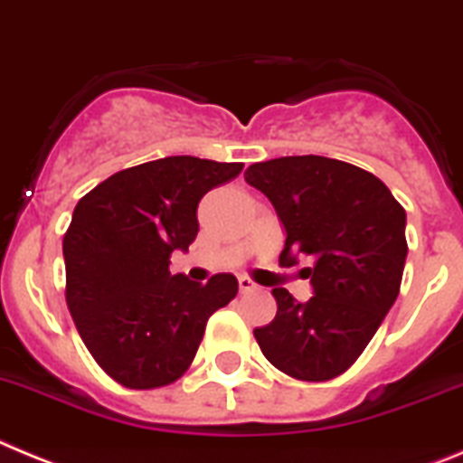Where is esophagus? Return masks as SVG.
<instances>
[{
	"instance_id": "34e87169",
	"label": "esophagus",
	"mask_w": 463,
	"mask_h": 463,
	"mask_svg": "<svg viewBox=\"0 0 463 463\" xmlns=\"http://www.w3.org/2000/svg\"><path fill=\"white\" fill-rule=\"evenodd\" d=\"M237 283H240V290H241V293H251V290L258 288L256 283H253L249 277H240V279H237Z\"/></svg>"
}]
</instances>
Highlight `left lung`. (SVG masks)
I'll list each match as a JSON object with an SVG mask.
<instances>
[{
	"label": "left lung",
	"mask_w": 463,
	"mask_h": 463,
	"mask_svg": "<svg viewBox=\"0 0 463 463\" xmlns=\"http://www.w3.org/2000/svg\"><path fill=\"white\" fill-rule=\"evenodd\" d=\"M244 180L269 198L286 228L281 265L314 295L274 288L277 316L253 330L262 355L299 381H330L360 357L392 309L406 262V212L376 175L327 156H281L249 165Z\"/></svg>",
	"instance_id": "obj_1"
}]
</instances>
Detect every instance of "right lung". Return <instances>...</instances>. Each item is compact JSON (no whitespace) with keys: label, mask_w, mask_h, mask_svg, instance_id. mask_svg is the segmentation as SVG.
I'll list each match as a JSON object with an SVG mask.
<instances>
[{"label":"right lung","mask_w":463,"mask_h":463,"mask_svg":"<svg viewBox=\"0 0 463 463\" xmlns=\"http://www.w3.org/2000/svg\"><path fill=\"white\" fill-rule=\"evenodd\" d=\"M244 164L165 156L119 170L73 210L64 235L66 304L87 351L131 390L177 381L205 325L237 295L232 274H170V253L198 235V203Z\"/></svg>","instance_id":"1"}]
</instances>
